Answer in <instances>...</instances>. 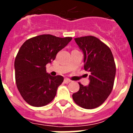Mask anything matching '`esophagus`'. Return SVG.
<instances>
[{"mask_svg": "<svg viewBox=\"0 0 133 133\" xmlns=\"http://www.w3.org/2000/svg\"><path fill=\"white\" fill-rule=\"evenodd\" d=\"M70 82V80L69 79V78H65L64 79V83H66V84H68V83H69Z\"/></svg>", "mask_w": 133, "mask_h": 133, "instance_id": "1", "label": "esophagus"}]
</instances>
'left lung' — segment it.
<instances>
[{
  "instance_id": "1",
  "label": "left lung",
  "mask_w": 133,
  "mask_h": 133,
  "mask_svg": "<svg viewBox=\"0 0 133 133\" xmlns=\"http://www.w3.org/2000/svg\"><path fill=\"white\" fill-rule=\"evenodd\" d=\"M84 53V69L90 72V83L72 95L74 101L81 107L92 109L101 106L113 89L116 65L110 48L93 36L75 38Z\"/></svg>"
}]
</instances>
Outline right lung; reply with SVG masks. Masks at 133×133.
Returning a JSON list of instances; mask_svg holds the SVG:
<instances>
[{"label":"right lung","instance_id":"obj_1","mask_svg":"<svg viewBox=\"0 0 133 133\" xmlns=\"http://www.w3.org/2000/svg\"><path fill=\"white\" fill-rule=\"evenodd\" d=\"M72 40L51 35H41L26 40L15 61V81L23 99L31 106H45L56 96L57 88L64 81L62 76L52 77L46 65Z\"/></svg>","mask_w":133,"mask_h":133}]
</instances>
